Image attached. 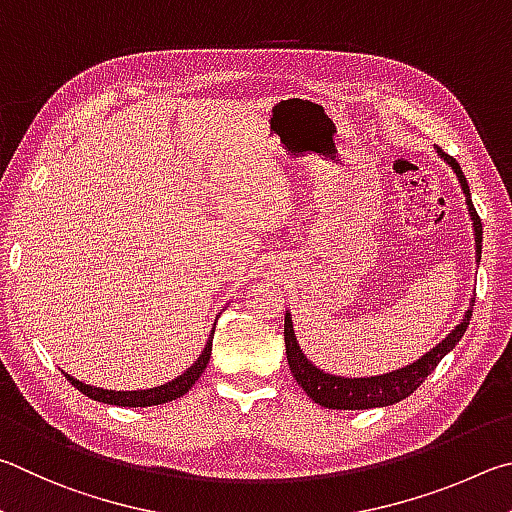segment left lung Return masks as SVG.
<instances>
[{
    "label": "left lung",
    "instance_id": "8db88e82",
    "mask_svg": "<svg viewBox=\"0 0 512 512\" xmlns=\"http://www.w3.org/2000/svg\"><path fill=\"white\" fill-rule=\"evenodd\" d=\"M438 157H441L447 166L454 170L456 179H459L461 191L465 195V204H468V213L472 220L474 229V249H477V263L481 261V240H483V229L477 211H474L472 197H470V186L468 179H465L461 166L456 164V159L445 155L441 148H436ZM472 306L474 297L470 299V308L465 310L463 319L456 324L454 330L447 333L443 342H438L432 351L420 355L416 362H411L402 369L382 373V375H371V378H344V375L326 373L324 369L312 364L306 353L301 351L297 342V335H294V324L290 310H285V355H288L290 371L294 380L299 382V387L308 393V396L317 402V405L326 409H375V407H389L396 405V402L409 398L425 378L432 373L438 362L452 351V348L461 342L465 328L470 326L472 317Z\"/></svg>",
    "mask_w": 512,
    "mask_h": 512
}]
</instances>
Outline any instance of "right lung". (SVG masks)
Wrapping results in <instances>:
<instances>
[{
    "label": "right lung",
    "instance_id": "right-lung-1",
    "mask_svg": "<svg viewBox=\"0 0 512 512\" xmlns=\"http://www.w3.org/2000/svg\"><path fill=\"white\" fill-rule=\"evenodd\" d=\"M222 315V312H220ZM218 315V317H220ZM213 333H215V326L211 328V335L206 339L204 344V351L200 353V357L188 366V369L177 375L175 380H170L166 384H159V387H152V389H137V391H114V389H103V387H94V384H85L76 380L74 375H69L62 371V375L74 384V387L85 393L87 398H92L96 402H105V405H116V407H152V405H164V402L170 400H177L182 398L184 393L193 387L197 382V378L204 373L206 364L211 360V346H213Z\"/></svg>",
    "mask_w": 512,
    "mask_h": 512
}]
</instances>
